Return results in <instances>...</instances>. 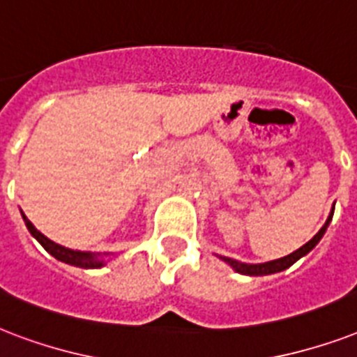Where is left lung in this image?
<instances>
[{"label":"left lung","mask_w":357,"mask_h":357,"mask_svg":"<svg viewBox=\"0 0 357 357\" xmlns=\"http://www.w3.org/2000/svg\"><path fill=\"white\" fill-rule=\"evenodd\" d=\"M331 218H333V210H331V214L328 216V220H326L324 227L320 229L319 233L314 234L313 238L309 240L307 244H303L300 250H296L294 253H291V255L283 257V259H278V261H270V262H262V264H245V262H238V261H234V259H229V257H222V259L225 262H229V264H231V266H233L236 272L244 273V275H268V273L281 272V270H284V268L292 266V264H294L298 259H302L305 253H309V251L313 250L314 245L319 244V240L324 236L326 229H328V225H330Z\"/></svg>","instance_id":"obj_1"}]
</instances>
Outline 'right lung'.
<instances>
[{"mask_svg": "<svg viewBox=\"0 0 357 357\" xmlns=\"http://www.w3.org/2000/svg\"><path fill=\"white\" fill-rule=\"evenodd\" d=\"M24 216V214H22ZM24 222H26L27 229H29V233L35 236V238L40 242L44 250L48 251L50 255H54L57 261H63L66 264H73V266H79V268H100L104 264V259L102 255H96V253H91V251H74V250H68V248H63V245L55 244L52 242L50 238H46L40 231L35 229L29 220L24 216Z\"/></svg>", "mask_w": 357, "mask_h": 357, "instance_id": "obj_1", "label": "right lung"}]
</instances>
